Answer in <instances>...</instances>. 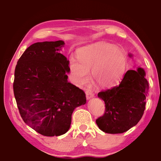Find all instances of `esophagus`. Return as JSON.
<instances>
[{"label":"esophagus","mask_w":161,"mask_h":161,"mask_svg":"<svg viewBox=\"0 0 161 161\" xmlns=\"http://www.w3.org/2000/svg\"><path fill=\"white\" fill-rule=\"evenodd\" d=\"M86 98L89 100V99H90V98H91V97H94V94H93V93L92 92V91H91V90H89V89H86Z\"/></svg>","instance_id":"obj_1"}]
</instances>
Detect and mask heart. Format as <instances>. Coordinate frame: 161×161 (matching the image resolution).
<instances>
[{
	"mask_svg": "<svg viewBox=\"0 0 161 161\" xmlns=\"http://www.w3.org/2000/svg\"><path fill=\"white\" fill-rule=\"evenodd\" d=\"M79 62L70 64L71 76L75 82L84 84L89 79V71L96 82L102 87L114 86L124 76L126 57L120 49L108 43L84 47L77 52Z\"/></svg>",
	"mask_w": 161,
	"mask_h": 161,
	"instance_id": "b5f03b06",
	"label": "heart"
}]
</instances>
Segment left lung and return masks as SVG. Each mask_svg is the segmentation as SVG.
<instances>
[{"instance_id":"left-lung-1","label":"left lung","mask_w":161,"mask_h":161,"mask_svg":"<svg viewBox=\"0 0 161 161\" xmlns=\"http://www.w3.org/2000/svg\"><path fill=\"white\" fill-rule=\"evenodd\" d=\"M148 91L144 69L128 70L119 85L97 94L105 104L103 116L96 121L97 126L110 134L123 133L135 126L142 117Z\"/></svg>"}]
</instances>
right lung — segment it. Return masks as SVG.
<instances>
[{
  "label": "right lung",
  "mask_w": 161,
  "mask_h": 161,
  "mask_svg": "<svg viewBox=\"0 0 161 161\" xmlns=\"http://www.w3.org/2000/svg\"><path fill=\"white\" fill-rule=\"evenodd\" d=\"M64 41L36 42L16 65L13 90L22 119L44 136H59L70 128L72 114L86 102L84 91L68 81L69 61L58 52Z\"/></svg>",
  "instance_id": "right-lung-1"
}]
</instances>
